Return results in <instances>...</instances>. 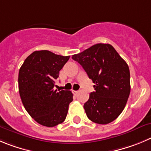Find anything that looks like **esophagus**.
Wrapping results in <instances>:
<instances>
[{
    "label": "esophagus",
    "instance_id": "34e87169",
    "mask_svg": "<svg viewBox=\"0 0 151 151\" xmlns=\"http://www.w3.org/2000/svg\"><path fill=\"white\" fill-rule=\"evenodd\" d=\"M72 92L74 93V95H76V94H77V93L78 92V91H74V90H73V91H72Z\"/></svg>",
    "mask_w": 151,
    "mask_h": 151
}]
</instances>
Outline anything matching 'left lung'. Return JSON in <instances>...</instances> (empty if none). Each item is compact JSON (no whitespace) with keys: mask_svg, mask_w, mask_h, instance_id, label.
Returning <instances> with one entry per match:
<instances>
[{"mask_svg":"<svg viewBox=\"0 0 151 151\" xmlns=\"http://www.w3.org/2000/svg\"><path fill=\"white\" fill-rule=\"evenodd\" d=\"M72 59L91 79L95 91L83 107L88 119L106 124L118 118L130 93V74L126 62L109 44H96Z\"/></svg>","mask_w":151,"mask_h":151,"instance_id":"left-lung-1","label":"left lung"}]
</instances>
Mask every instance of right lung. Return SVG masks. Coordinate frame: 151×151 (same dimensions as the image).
Returning a JSON list of instances; mask_svg holds the SVG:
<instances>
[{
	"instance_id": "1",
	"label": "right lung",
	"mask_w": 151,
	"mask_h": 151,
	"mask_svg": "<svg viewBox=\"0 0 151 151\" xmlns=\"http://www.w3.org/2000/svg\"><path fill=\"white\" fill-rule=\"evenodd\" d=\"M69 58L49 50H36L27 57L19 70L18 90L22 104L41 125L52 127L65 119L73 94L67 90H54V86Z\"/></svg>"
}]
</instances>
